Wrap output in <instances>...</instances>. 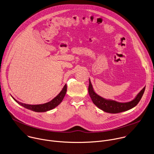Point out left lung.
Segmentation results:
<instances>
[{
    "mask_svg": "<svg viewBox=\"0 0 154 154\" xmlns=\"http://www.w3.org/2000/svg\"><path fill=\"white\" fill-rule=\"evenodd\" d=\"M145 87L138 94L137 97L130 102L121 103L115 100H106L97 95L93 90L90 80H89L88 93L93 102L102 110L109 113H118L125 112L135 106L140 101L144 92Z\"/></svg>",
    "mask_w": 154,
    "mask_h": 154,
    "instance_id": "obj_1",
    "label": "left lung"
}]
</instances>
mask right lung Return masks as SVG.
<instances>
[{
  "label": "right lung",
  "instance_id": "right-lung-1",
  "mask_svg": "<svg viewBox=\"0 0 154 154\" xmlns=\"http://www.w3.org/2000/svg\"><path fill=\"white\" fill-rule=\"evenodd\" d=\"M67 91V85L66 84L63 88L62 89L61 91L51 101L44 103V104H39V105H29V104H25L23 103H21L20 102H18L15 99H13L19 105L21 106H24V108L30 109V110L36 112H45L49 110H51V109L54 108L57 106H58L63 100L66 93Z\"/></svg>",
  "mask_w": 154,
  "mask_h": 154
}]
</instances>
